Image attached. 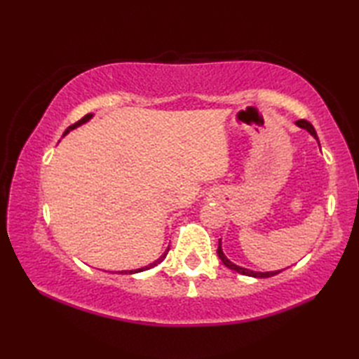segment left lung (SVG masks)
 Listing matches in <instances>:
<instances>
[{"label":"left lung","mask_w":359,"mask_h":359,"mask_svg":"<svg viewBox=\"0 0 359 359\" xmlns=\"http://www.w3.org/2000/svg\"><path fill=\"white\" fill-rule=\"evenodd\" d=\"M296 125L299 126V128H302V129H306L307 133H310V135H313L315 139H316V142L319 143V140H318V135H316V131H315V128H313V125L310 123V121H307V120H297L296 121ZM222 243H220V241H219V247H217V256L220 257V261L224 262V265L225 266H228V269L230 270H234V271H238V273H241V274H245V276H251V278H271V276H274V274H278L280 270H278V271H265V273H262V271H253V270H248V269H243V266H239V265H236V264H233L230 259H228L225 255H224V251H222Z\"/></svg>","instance_id":"left-lung-1"}]
</instances>
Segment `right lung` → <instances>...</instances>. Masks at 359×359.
Segmentation results:
<instances>
[{
	"label": "right lung",
	"instance_id": "right-lung-1",
	"mask_svg": "<svg viewBox=\"0 0 359 359\" xmlns=\"http://www.w3.org/2000/svg\"><path fill=\"white\" fill-rule=\"evenodd\" d=\"M90 118H93V114H88V116H85V117H83L81 120H79V121H77V123H75V125H72V126H69V128H67V129H66V133H65L63 135H66L67 133H69V131H72V129H75V128H79V126H81L83 123H86V121H89ZM168 251H170V247H168V248H166V251H165V253H163L162 256H160V257L157 259V261H154V262H152V264H149V265H147V266H142V269H137V270H125V271H118V274H134V273H140V271H144V270L154 269V266H156L157 264H160V262H162V261H163V259L166 257V255H168ZM116 273H117V271H116Z\"/></svg>",
	"mask_w": 359,
	"mask_h": 359
}]
</instances>
